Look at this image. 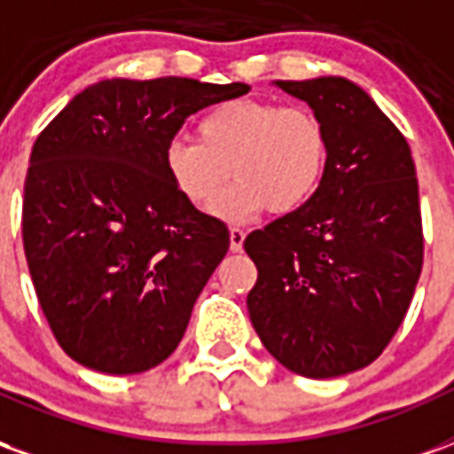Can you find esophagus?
Masks as SVG:
<instances>
[{
    "label": "esophagus",
    "instance_id": "1",
    "mask_svg": "<svg viewBox=\"0 0 454 454\" xmlns=\"http://www.w3.org/2000/svg\"><path fill=\"white\" fill-rule=\"evenodd\" d=\"M243 240H246V231L238 226L231 228V250H233V253L243 250Z\"/></svg>",
    "mask_w": 454,
    "mask_h": 454
}]
</instances>
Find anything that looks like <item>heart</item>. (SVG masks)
<instances>
[{
    "instance_id": "1",
    "label": "heart",
    "mask_w": 454,
    "mask_h": 454,
    "mask_svg": "<svg viewBox=\"0 0 454 454\" xmlns=\"http://www.w3.org/2000/svg\"><path fill=\"white\" fill-rule=\"evenodd\" d=\"M325 160L328 136L314 112L260 99L218 104L199 119L197 140L172 138L162 150L165 175L192 207H208L231 175L238 179L211 207L223 221L304 207Z\"/></svg>"
}]
</instances>
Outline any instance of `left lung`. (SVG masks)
<instances>
[{"instance_id":"1","label":"left lung","mask_w":454,"mask_h":454,"mask_svg":"<svg viewBox=\"0 0 454 454\" xmlns=\"http://www.w3.org/2000/svg\"><path fill=\"white\" fill-rule=\"evenodd\" d=\"M321 119L328 160L314 197L246 238L247 314L267 352L311 380L367 367L399 331L423 267L411 148L345 77L277 80Z\"/></svg>"}]
</instances>
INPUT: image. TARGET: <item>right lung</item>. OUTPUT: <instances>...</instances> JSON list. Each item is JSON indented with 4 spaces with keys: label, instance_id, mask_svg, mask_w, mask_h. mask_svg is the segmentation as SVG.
Wrapping results in <instances>:
<instances>
[{
    "label": "right lung",
    "instance_id": "obj_1",
    "mask_svg": "<svg viewBox=\"0 0 454 454\" xmlns=\"http://www.w3.org/2000/svg\"><path fill=\"white\" fill-rule=\"evenodd\" d=\"M250 92L187 77L90 84L35 138L24 250L38 304L74 362L138 374L168 360L231 238L179 197L162 150L187 116Z\"/></svg>",
    "mask_w": 454,
    "mask_h": 454
}]
</instances>
